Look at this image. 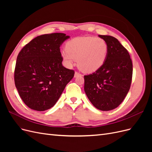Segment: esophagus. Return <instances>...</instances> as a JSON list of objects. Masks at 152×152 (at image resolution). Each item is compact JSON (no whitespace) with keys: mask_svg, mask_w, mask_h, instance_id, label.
<instances>
[{"mask_svg":"<svg viewBox=\"0 0 152 152\" xmlns=\"http://www.w3.org/2000/svg\"><path fill=\"white\" fill-rule=\"evenodd\" d=\"M79 75H81L80 73H79V72H75V75H74V77H77V76H79Z\"/></svg>","mask_w":152,"mask_h":152,"instance_id":"1","label":"esophagus"}]
</instances>
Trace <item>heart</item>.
Here are the masks:
<instances>
[{"instance_id":"obj_1","label":"heart","mask_w":152,"mask_h":152,"mask_svg":"<svg viewBox=\"0 0 152 152\" xmlns=\"http://www.w3.org/2000/svg\"><path fill=\"white\" fill-rule=\"evenodd\" d=\"M66 48L61 56L66 66H72L77 60L79 69L86 73L98 70L104 65L108 50L104 39L91 36L73 39L67 42Z\"/></svg>"}]
</instances>
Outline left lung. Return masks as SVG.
<instances>
[{
    "mask_svg": "<svg viewBox=\"0 0 152 152\" xmlns=\"http://www.w3.org/2000/svg\"><path fill=\"white\" fill-rule=\"evenodd\" d=\"M99 37L108 44L107 59L98 70L84 75V91L94 107L109 111L118 107L129 91L132 63L127 50L116 38Z\"/></svg>",
    "mask_w": 152,
    "mask_h": 152,
    "instance_id": "8db88e82",
    "label": "left lung"
}]
</instances>
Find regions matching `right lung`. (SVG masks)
Here are the masks:
<instances>
[{
  "label": "right lung",
  "instance_id": "right-lung-1",
  "mask_svg": "<svg viewBox=\"0 0 152 152\" xmlns=\"http://www.w3.org/2000/svg\"><path fill=\"white\" fill-rule=\"evenodd\" d=\"M70 36L63 33L37 37L18 55L15 82L25 104L45 111L56 104L74 71L62 65L61 45Z\"/></svg>",
  "mask_w": 152,
  "mask_h": 152
}]
</instances>
